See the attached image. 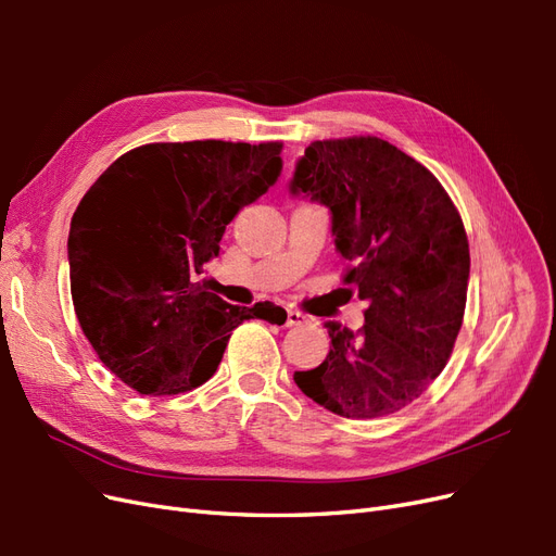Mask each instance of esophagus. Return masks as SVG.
<instances>
[{
    "label": "esophagus",
    "mask_w": 556,
    "mask_h": 556,
    "mask_svg": "<svg viewBox=\"0 0 556 556\" xmlns=\"http://www.w3.org/2000/svg\"><path fill=\"white\" fill-rule=\"evenodd\" d=\"M308 323H311V317L306 313H301L296 308H288V327H301Z\"/></svg>",
    "instance_id": "esophagus-1"
}]
</instances>
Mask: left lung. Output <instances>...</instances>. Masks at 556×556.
I'll return each instance as SVG.
<instances>
[{
  "mask_svg": "<svg viewBox=\"0 0 556 556\" xmlns=\"http://www.w3.org/2000/svg\"><path fill=\"white\" fill-rule=\"evenodd\" d=\"M290 190L331 211L343 282L368 301L357 333L327 323V359L294 382L350 419L406 408L439 378L464 323L470 255L457 206L427 166L378 137L313 141Z\"/></svg>",
  "mask_w": 556,
  "mask_h": 556,
  "instance_id": "8db88e82",
  "label": "left lung"
}]
</instances>
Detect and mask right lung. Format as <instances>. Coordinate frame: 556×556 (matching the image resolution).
I'll list each match as a JSON object with an SVG mask.
<instances>
[{"mask_svg":"<svg viewBox=\"0 0 556 556\" xmlns=\"http://www.w3.org/2000/svg\"><path fill=\"white\" fill-rule=\"evenodd\" d=\"M280 150V141L146 143L80 199L66 243L74 311L97 357L131 390L190 392L217 371L243 319H280L268 301L231 306L194 282L233 215L278 180Z\"/></svg>","mask_w":556,"mask_h":556,"instance_id":"1","label":"right lung"}]
</instances>
